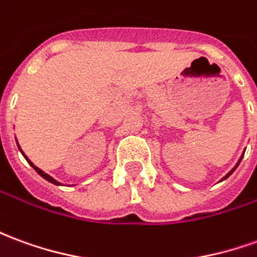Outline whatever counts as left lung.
Segmentation results:
<instances>
[{
    "instance_id": "obj_1",
    "label": "left lung",
    "mask_w": 257,
    "mask_h": 257,
    "mask_svg": "<svg viewBox=\"0 0 257 257\" xmlns=\"http://www.w3.org/2000/svg\"><path fill=\"white\" fill-rule=\"evenodd\" d=\"M243 154H245V152H243V153H242V156H241V157H239V160H238V163H236V164H235L234 168H232V170H231V171H229L228 174H227V175H225V177H224V178H221V181H224V179H227V178H228L229 175H231V174H232V172H234L235 170H236V167L239 166V163H241V160L243 159ZM221 181H220V182H221Z\"/></svg>"
}]
</instances>
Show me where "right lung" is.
<instances>
[{
	"instance_id": "obj_1",
	"label": "right lung",
	"mask_w": 257,
	"mask_h": 257,
	"mask_svg": "<svg viewBox=\"0 0 257 257\" xmlns=\"http://www.w3.org/2000/svg\"><path fill=\"white\" fill-rule=\"evenodd\" d=\"M16 145H18V149H19V152H21V153L23 154V157H25V159H26V161H28L29 164H30V166L33 167V168H35V171L37 172V174H39V175H40V177H43V178L46 179V181H48V182H51V184H54V185H58V186H61V182H58V181H57V179H54L53 177H50V175H48V174H46V172L43 171V170H40V168H39V167H36L35 164H33V163H32V161H30V160L28 159V156H26V154L23 153V150L22 149H21V146H19V143H18V141H16Z\"/></svg>"
}]
</instances>
